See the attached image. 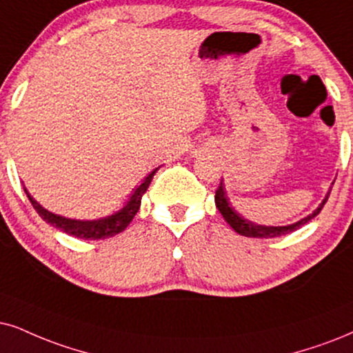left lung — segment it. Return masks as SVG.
<instances>
[{
    "instance_id": "1",
    "label": "left lung",
    "mask_w": 353,
    "mask_h": 353,
    "mask_svg": "<svg viewBox=\"0 0 353 353\" xmlns=\"http://www.w3.org/2000/svg\"><path fill=\"white\" fill-rule=\"evenodd\" d=\"M332 187L329 189L327 195H325L323 202L319 203V207L314 210L311 215H307L305 218H301L300 221L293 223V225H287V226H264V225H256V223L246 220V218H243L239 215L236 210L231 207L230 203V199L226 197V190L225 187H223V181L220 182V185H218V189L215 192V203H216V208L220 210V213L225 218L226 223L233 228L236 233L241 234V236H248V238H276V236H283V234H288L292 233V231H296L298 228H301L303 225H306L307 221L313 220V218L318 215V213L323 210L324 203L327 202L329 199V194H331Z\"/></svg>"
}]
</instances>
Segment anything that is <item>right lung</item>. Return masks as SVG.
I'll list each match as a JSON object with an SVG mask.
<instances>
[{
  "label": "right lung",
  "mask_w": 353,
  "mask_h": 353,
  "mask_svg": "<svg viewBox=\"0 0 353 353\" xmlns=\"http://www.w3.org/2000/svg\"><path fill=\"white\" fill-rule=\"evenodd\" d=\"M156 171H158V168L153 169V171L145 177V181L133 190V194L130 195V199L127 200V203L123 205V208H120L119 212L112 213V215L99 218V220H71V218L55 215V213L43 208L37 200H34V197L29 194L26 187L24 192L28 194V199L30 200V203H32L35 212L39 213V216L42 218L43 221H47L48 225L55 226V228L61 230L63 233L71 234L79 239H105L122 233V231L130 225L133 216H135L138 210H140L141 197H143L146 189H148L151 181H153Z\"/></svg>",
  "instance_id": "obj_1"
}]
</instances>
